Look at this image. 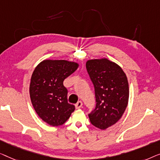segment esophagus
I'll use <instances>...</instances> for the list:
<instances>
[{
	"instance_id": "34e87169",
	"label": "esophagus",
	"mask_w": 160,
	"mask_h": 160,
	"mask_svg": "<svg viewBox=\"0 0 160 160\" xmlns=\"http://www.w3.org/2000/svg\"><path fill=\"white\" fill-rule=\"evenodd\" d=\"M82 102L79 101V102H78V103L75 104V108L76 109H80V108L82 107Z\"/></svg>"
}]
</instances>
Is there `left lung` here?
<instances>
[{
  "instance_id": "left-lung-1",
  "label": "left lung",
  "mask_w": 160,
  "mask_h": 160,
  "mask_svg": "<svg viewBox=\"0 0 160 160\" xmlns=\"http://www.w3.org/2000/svg\"><path fill=\"white\" fill-rule=\"evenodd\" d=\"M86 69L95 88L96 105L88 114L91 124L106 130L120 120L127 108L129 85L122 69L107 58L88 60Z\"/></svg>"
}]
</instances>
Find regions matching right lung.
I'll list each match as a JSON object with an SVG mask.
<instances>
[{
	"mask_svg": "<svg viewBox=\"0 0 160 160\" xmlns=\"http://www.w3.org/2000/svg\"><path fill=\"white\" fill-rule=\"evenodd\" d=\"M78 67L75 62L45 59L35 67L30 85L31 102L38 115L48 125L64 124L75 111V106L67 101L68 91L63 82Z\"/></svg>",
	"mask_w": 160,
	"mask_h": 160,
	"instance_id": "1",
	"label": "right lung"
}]
</instances>
